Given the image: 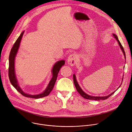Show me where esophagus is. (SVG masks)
<instances>
[{
    "mask_svg": "<svg viewBox=\"0 0 132 132\" xmlns=\"http://www.w3.org/2000/svg\"><path fill=\"white\" fill-rule=\"evenodd\" d=\"M77 56L76 54H72L70 55V56L68 57L67 59V61L68 62V64L71 66L74 65L77 61Z\"/></svg>",
    "mask_w": 132,
    "mask_h": 132,
    "instance_id": "1",
    "label": "esophagus"
}]
</instances>
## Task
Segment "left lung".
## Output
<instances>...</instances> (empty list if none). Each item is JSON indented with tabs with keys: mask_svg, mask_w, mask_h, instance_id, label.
Wrapping results in <instances>:
<instances>
[{
	"mask_svg": "<svg viewBox=\"0 0 132 132\" xmlns=\"http://www.w3.org/2000/svg\"><path fill=\"white\" fill-rule=\"evenodd\" d=\"M112 35H113V37L116 39V40H117V42H118V44H119V46H120V48L121 49V50H122V52H123V55H124V58H125V59H126V57H125L126 56H125V53L123 47V46H122L121 43L120 42V41H119V39H118V36H117L116 34H113ZM123 77H122V81H123ZM73 81H74V85H75V87H76V89L77 91L78 92V93L79 94H80L81 95L82 97H83L84 98H85V99H89V100H105V99H107L108 98H109L110 96H111L112 94H113L114 93V92L121 86V84H122V83H121V84L120 85V86L118 87V88L116 90H115L114 92H112L111 94H110V95H108V96H103V97H100V96L95 97V96H90V95L87 94L86 93H85L82 89V88L80 87V85H78V83H77V82L76 76H75V74H73ZM122 82H123V81H122Z\"/></svg>",
	"mask_w": 132,
	"mask_h": 132,
	"instance_id": "left-lung-1",
	"label": "left lung"
}]
</instances>
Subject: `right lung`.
I'll return each instance as SVG.
<instances>
[{"instance_id": "add662e5", "label": "right lung", "mask_w": 132, "mask_h": 132, "mask_svg": "<svg viewBox=\"0 0 132 132\" xmlns=\"http://www.w3.org/2000/svg\"><path fill=\"white\" fill-rule=\"evenodd\" d=\"M24 32V31H23L21 33L20 36L18 37V38L15 41V43L14 44L11 50V51L10 52L9 58V71H8L9 80L12 86L23 96L26 97L35 98V99L43 98V97L48 96L52 90V89H53L55 84L56 83V80L57 78L58 73L60 69L61 68V67L65 64V61L64 60L58 61V62H56L55 64L54 65L53 68H52V69L51 71L52 77L51 79V80L50 81L47 87L43 93L38 95H31V94H29L24 92L19 86L17 78L16 77L15 69H14L15 58L17 52L18 51L21 40L22 39Z\"/></svg>"}]
</instances>
